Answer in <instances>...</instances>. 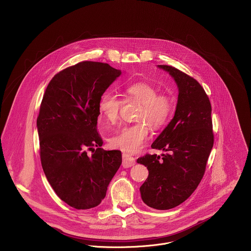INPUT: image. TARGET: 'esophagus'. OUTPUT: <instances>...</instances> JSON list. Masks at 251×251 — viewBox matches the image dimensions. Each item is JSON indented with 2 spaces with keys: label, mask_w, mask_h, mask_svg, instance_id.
<instances>
[{
  "label": "esophagus",
  "mask_w": 251,
  "mask_h": 251,
  "mask_svg": "<svg viewBox=\"0 0 251 251\" xmlns=\"http://www.w3.org/2000/svg\"><path fill=\"white\" fill-rule=\"evenodd\" d=\"M135 164V158L128 153H123V166L125 168L131 167Z\"/></svg>",
  "instance_id": "obj_1"
}]
</instances>
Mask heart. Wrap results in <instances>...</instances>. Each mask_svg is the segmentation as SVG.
Instances as JSON below:
<instances>
[{
    "label": "heart",
    "instance_id": "1",
    "mask_svg": "<svg viewBox=\"0 0 251 251\" xmlns=\"http://www.w3.org/2000/svg\"><path fill=\"white\" fill-rule=\"evenodd\" d=\"M125 97L127 100H135L141 103L134 125L124 126L110 138V144L116 149L126 152H136L143 148L150 137V128L158 129L169 121L174 109L173 99L165 94L158 93V89L151 83L139 81L127 85L125 88ZM123 100L117 96L105 93L99 103L100 111L110 124L118 123Z\"/></svg>",
    "mask_w": 251,
    "mask_h": 251
}]
</instances>
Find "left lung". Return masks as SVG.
<instances>
[{
  "label": "left lung",
  "mask_w": 251,
  "mask_h": 251,
  "mask_svg": "<svg viewBox=\"0 0 251 251\" xmlns=\"http://www.w3.org/2000/svg\"><path fill=\"white\" fill-rule=\"evenodd\" d=\"M179 88L175 116L151 144L161 157L147 153L137 159L149 170L140 187L144 203L156 210L173 209L184 202L203 178L214 146L212 106L203 87L178 69L160 65Z\"/></svg>",
  "instance_id": "1"
}]
</instances>
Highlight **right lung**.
<instances>
[{"label": "right lung", "instance_id": "right-lung-1", "mask_svg": "<svg viewBox=\"0 0 251 251\" xmlns=\"http://www.w3.org/2000/svg\"><path fill=\"white\" fill-rule=\"evenodd\" d=\"M121 73L105 63L80 62L58 72L42 98L36 119L42 169L56 194L77 210L101 203L122 164L121 151L100 148L97 128L100 100Z\"/></svg>", "mask_w": 251, "mask_h": 251}]
</instances>
